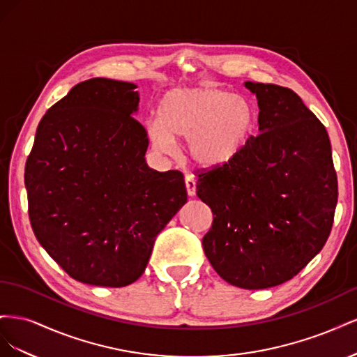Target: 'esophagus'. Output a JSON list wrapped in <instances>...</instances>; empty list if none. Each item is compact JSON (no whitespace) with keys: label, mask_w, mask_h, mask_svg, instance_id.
Returning a JSON list of instances; mask_svg holds the SVG:
<instances>
[{"label":"esophagus","mask_w":357,"mask_h":357,"mask_svg":"<svg viewBox=\"0 0 357 357\" xmlns=\"http://www.w3.org/2000/svg\"><path fill=\"white\" fill-rule=\"evenodd\" d=\"M185 183H186V190H188V195L189 197H195L197 193V181L193 178V176H186L185 177Z\"/></svg>","instance_id":"obj_1"}]
</instances>
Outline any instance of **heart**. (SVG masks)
Wrapping results in <instances>:
<instances>
[{"mask_svg": "<svg viewBox=\"0 0 357 357\" xmlns=\"http://www.w3.org/2000/svg\"><path fill=\"white\" fill-rule=\"evenodd\" d=\"M158 112L159 119L146 125L150 146L158 153L171 155L174 139L188 138V156L199 168H219L238 158L256 123L250 100L208 86L168 91Z\"/></svg>", "mask_w": 357, "mask_h": 357, "instance_id": "heart-1", "label": "heart"}]
</instances>
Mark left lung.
<instances>
[{
  "label": "left lung",
  "mask_w": 357,
  "mask_h": 357,
  "mask_svg": "<svg viewBox=\"0 0 357 357\" xmlns=\"http://www.w3.org/2000/svg\"><path fill=\"white\" fill-rule=\"evenodd\" d=\"M259 135L229 164L201 172L198 198L213 211L202 247L232 286L257 290L294 278L325 245L338 199L326 128L299 96L245 82Z\"/></svg>",
  "instance_id": "obj_1"
}]
</instances>
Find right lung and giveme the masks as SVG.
<instances>
[{
    "mask_svg": "<svg viewBox=\"0 0 357 357\" xmlns=\"http://www.w3.org/2000/svg\"><path fill=\"white\" fill-rule=\"evenodd\" d=\"M135 89L102 77L75 84L43 116L26 160L32 231L84 284L134 283L158 234L188 201L180 171L147 165Z\"/></svg>",
    "mask_w": 357,
    "mask_h": 357,
    "instance_id": "right-lung-1",
    "label": "right lung"
}]
</instances>
